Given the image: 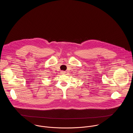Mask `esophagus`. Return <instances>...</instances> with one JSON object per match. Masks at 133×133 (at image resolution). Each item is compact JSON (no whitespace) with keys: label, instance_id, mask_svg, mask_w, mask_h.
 I'll use <instances>...</instances> for the list:
<instances>
[{"label":"esophagus","instance_id":"34e87169","mask_svg":"<svg viewBox=\"0 0 133 133\" xmlns=\"http://www.w3.org/2000/svg\"><path fill=\"white\" fill-rule=\"evenodd\" d=\"M61 74H65V72L61 71Z\"/></svg>","mask_w":133,"mask_h":133}]
</instances>
